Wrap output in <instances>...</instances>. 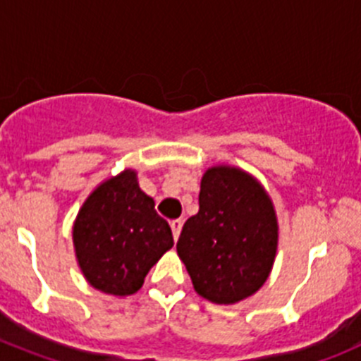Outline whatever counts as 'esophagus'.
<instances>
[{
    "mask_svg": "<svg viewBox=\"0 0 361 361\" xmlns=\"http://www.w3.org/2000/svg\"><path fill=\"white\" fill-rule=\"evenodd\" d=\"M181 226H183V221H181V219H174V221H171V230H173L174 240H178V237H180Z\"/></svg>",
    "mask_w": 361,
    "mask_h": 361,
    "instance_id": "esophagus-1",
    "label": "esophagus"
}]
</instances>
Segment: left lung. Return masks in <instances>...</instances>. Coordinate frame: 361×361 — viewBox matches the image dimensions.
<instances>
[{
    "label": "left lung",
    "instance_id": "obj_1",
    "mask_svg": "<svg viewBox=\"0 0 361 361\" xmlns=\"http://www.w3.org/2000/svg\"><path fill=\"white\" fill-rule=\"evenodd\" d=\"M278 249L271 197L251 174L217 165L203 174L200 212L187 219L176 251L194 290L233 305L267 281Z\"/></svg>",
    "mask_w": 361,
    "mask_h": 361
}]
</instances>
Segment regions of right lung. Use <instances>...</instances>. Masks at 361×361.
I'll return each instance as SVG.
<instances>
[{"instance_id":"add662e5","label":"right lung","mask_w":361,"mask_h":361,"mask_svg":"<svg viewBox=\"0 0 361 361\" xmlns=\"http://www.w3.org/2000/svg\"><path fill=\"white\" fill-rule=\"evenodd\" d=\"M78 265L87 281L112 295H130L174 245L169 222L139 187L133 169L104 180L87 197L73 226Z\"/></svg>"}]
</instances>
